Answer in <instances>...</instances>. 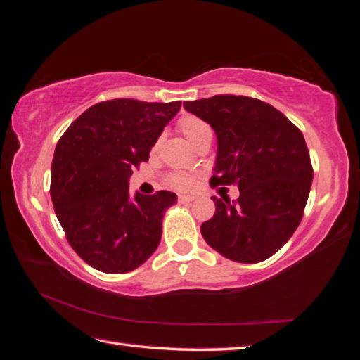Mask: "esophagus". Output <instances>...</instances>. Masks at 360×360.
<instances>
[{
    "label": "esophagus",
    "mask_w": 360,
    "mask_h": 360,
    "mask_svg": "<svg viewBox=\"0 0 360 360\" xmlns=\"http://www.w3.org/2000/svg\"><path fill=\"white\" fill-rule=\"evenodd\" d=\"M193 198H195V197H192V195H179V202H181V203L193 202Z\"/></svg>",
    "instance_id": "esophagus-1"
}]
</instances>
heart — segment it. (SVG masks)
Returning a JSON list of instances; mask_svg holds the SVG:
<instances>
[{
	"mask_svg": "<svg viewBox=\"0 0 360 360\" xmlns=\"http://www.w3.org/2000/svg\"><path fill=\"white\" fill-rule=\"evenodd\" d=\"M178 127L182 131V135H184L193 146L205 135L211 133L210 127L206 125L202 119L195 117V115H184V117H181ZM169 184L179 188V191H191L195 186V176L187 173H174L169 176Z\"/></svg>",
	"mask_w": 360,
	"mask_h": 360,
	"instance_id": "obj_1",
	"label": "heart"
}]
</instances>
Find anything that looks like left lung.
Returning a JSON list of instances; mask_svg holds the SVG:
<instances>
[{"instance_id":"left-lung-1","label":"left lung","mask_w":360,"mask_h":360,"mask_svg":"<svg viewBox=\"0 0 360 360\" xmlns=\"http://www.w3.org/2000/svg\"><path fill=\"white\" fill-rule=\"evenodd\" d=\"M184 108L216 133L211 184L240 188L236 202L212 197L216 212L200 229L205 241L241 264L271 257L294 235L311 188L302 131L278 109L249 96L216 95Z\"/></svg>"}]
</instances>
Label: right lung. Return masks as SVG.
Returning a JSON list of instances; mask_svg holds the SVG:
<instances>
[{
  "mask_svg": "<svg viewBox=\"0 0 360 360\" xmlns=\"http://www.w3.org/2000/svg\"><path fill=\"white\" fill-rule=\"evenodd\" d=\"M179 109L181 101H103L60 138L52 160L53 210L71 248L96 270H135L160 243L163 214L178 197L168 191L131 197L129 179Z\"/></svg>",
  "mask_w": 360,
  "mask_h": 360,
  "instance_id": "add662e5",
  "label": "right lung"
}]
</instances>
